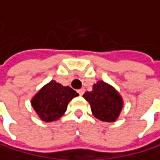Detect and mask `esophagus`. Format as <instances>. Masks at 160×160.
Here are the masks:
<instances>
[{
  "label": "esophagus",
  "mask_w": 160,
  "mask_h": 160,
  "mask_svg": "<svg viewBox=\"0 0 160 160\" xmlns=\"http://www.w3.org/2000/svg\"><path fill=\"white\" fill-rule=\"evenodd\" d=\"M84 92H85V90H84L83 88H82V89L78 90V95H79V96H82V95L84 94Z\"/></svg>",
  "instance_id": "esophagus-1"
}]
</instances>
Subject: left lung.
<instances>
[{
  "label": "left lung",
  "mask_w": 160,
  "mask_h": 160,
  "mask_svg": "<svg viewBox=\"0 0 160 160\" xmlns=\"http://www.w3.org/2000/svg\"><path fill=\"white\" fill-rule=\"evenodd\" d=\"M83 98L89 102L94 116L103 122L116 121L123 108L120 94L103 81L94 84L93 90L86 92Z\"/></svg>",
  "instance_id": "1"
}]
</instances>
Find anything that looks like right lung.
Wrapping results in <instances>:
<instances>
[{"instance_id":"add662e5","label":"right lung","mask_w":160,"mask_h":160,"mask_svg":"<svg viewBox=\"0 0 160 160\" xmlns=\"http://www.w3.org/2000/svg\"><path fill=\"white\" fill-rule=\"evenodd\" d=\"M78 94L69 86L51 81L42 87L32 98L31 103L42 121L58 120L65 112L68 103Z\"/></svg>"}]
</instances>
